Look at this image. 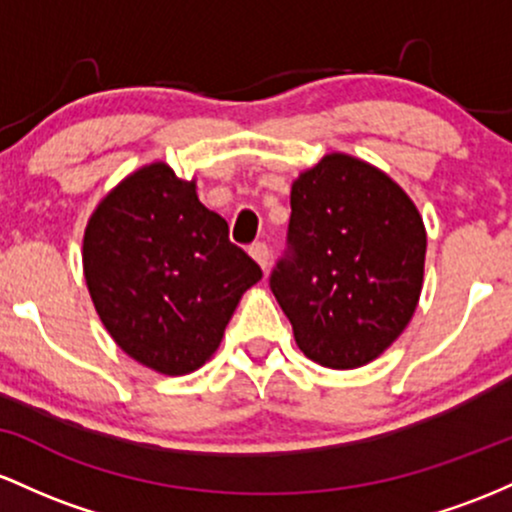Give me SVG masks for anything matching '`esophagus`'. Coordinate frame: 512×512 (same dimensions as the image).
I'll use <instances>...</instances> for the list:
<instances>
[{
	"mask_svg": "<svg viewBox=\"0 0 512 512\" xmlns=\"http://www.w3.org/2000/svg\"><path fill=\"white\" fill-rule=\"evenodd\" d=\"M249 254H251V258H254V261L258 263V266H261L263 271H266L268 263H271V249H268V244H263V241H258V244L251 246Z\"/></svg>",
	"mask_w": 512,
	"mask_h": 512,
	"instance_id": "34e87169",
	"label": "esophagus"
}]
</instances>
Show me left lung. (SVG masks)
<instances>
[{
  "mask_svg": "<svg viewBox=\"0 0 512 512\" xmlns=\"http://www.w3.org/2000/svg\"><path fill=\"white\" fill-rule=\"evenodd\" d=\"M287 251L271 290L314 363L353 370L406 329L423 287L426 227L372 164L326 154L290 193Z\"/></svg>",
  "mask_w": 512,
  "mask_h": 512,
  "instance_id": "left-lung-1",
  "label": "left lung"
}]
</instances>
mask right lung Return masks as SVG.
<instances>
[{
	"instance_id": "obj_1",
	"label": "right lung",
	"mask_w": 512,
	"mask_h": 512,
	"mask_svg": "<svg viewBox=\"0 0 512 512\" xmlns=\"http://www.w3.org/2000/svg\"><path fill=\"white\" fill-rule=\"evenodd\" d=\"M84 278L113 341L162 375L205 365L258 263L229 241L195 181L157 162L101 200L84 232Z\"/></svg>"
}]
</instances>
